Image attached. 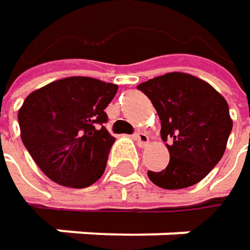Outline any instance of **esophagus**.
<instances>
[{
    "label": "esophagus",
    "mask_w": 250,
    "mask_h": 250,
    "mask_svg": "<svg viewBox=\"0 0 250 250\" xmlns=\"http://www.w3.org/2000/svg\"><path fill=\"white\" fill-rule=\"evenodd\" d=\"M133 137H134V140L137 142V145L140 147H143V146H146L149 143V136L146 133H143V131H136Z\"/></svg>",
    "instance_id": "34e87169"
}]
</instances>
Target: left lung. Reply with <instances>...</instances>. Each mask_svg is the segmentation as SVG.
I'll return each mask as SVG.
<instances>
[{
	"label": "left lung",
	"instance_id": "8db88e82",
	"mask_svg": "<svg viewBox=\"0 0 250 250\" xmlns=\"http://www.w3.org/2000/svg\"><path fill=\"white\" fill-rule=\"evenodd\" d=\"M137 89L152 101L171 155L164 171H147L149 179L165 189L200 182L222 159L233 127L225 98L210 83L182 72L149 79Z\"/></svg>",
	"mask_w": 250,
	"mask_h": 250
}]
</instances>
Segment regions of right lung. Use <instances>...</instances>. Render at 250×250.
Segmentation results:
<instances>
[{
  "label": "right lung",
  "instance_id": "obj_1",
  "mask_svg": "<svg viewBox=\"0 0 250 250\" xmlns=\"http://www.w3.org/2000/svg\"><path fill=\"white\" fill-rule=\"evenodd\" d=\"M119 86L88 76H71L36 89L19 111L21 140L37 167L71 188L97 182L116 139L104 127V111Z\"/></svg>",
  "mask_w": 250,
  "mask_h": 250
}]
</instances>
